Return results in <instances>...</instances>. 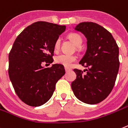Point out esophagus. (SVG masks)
I'll list each match as a JSON object with an SVG mask.
<instances>
[{
  "label": "esophagus",
  "mask_w": 128,
  "mask_h": 128,
  "mask_svg": "<svg viewBox=\"0 0 128 128\" xmlns=\"http://www.w3.org/2000/svg\"><path fill=\"white\" fill-rule=\"evenodd\" d=\"M64 68H65V71H66V72H68V71H69L70 70L69 68H67V67H65Z\"/></svg>",
  "instance_id": "34e87169"
}]
</instances>
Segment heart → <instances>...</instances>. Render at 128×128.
<instances>
[{
    "mask_svg": "<svg viewBox=\"0 0 128 128\" xmlns=\"http://www.w3.org/2000/svg\"><path fill=\"white\" fill-rule=\"evenodd\" d=\"M68 39L72 42L73 44L77 47V49H79V47L81 46L82 43V37L78 34L76 33H71L68 36ZM61 44V40L60 38H58L55 41L54 45V49L55 51H58L60 49ZM76 60V57L74 55H69V54H61L58 55L55 58V62L59 64H62L66 67H70L73 62Z\"/></svg>",
    "mask_w": 128,
    "mask_h": 128,
    "instance_id": "b5f03b06",
    "label": "heart"
}]
</instances>
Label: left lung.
Wrapping results in <instances>:
<instances>
[{
  "label": "left lung",
  "instance_id": "obj_1",
  "mask_svg": "<svg viewBox=\"0 0 128 128\" xmlns=\"http://www.w3.org/2000/svg\"><path fill=\"white\" fill-rule=\"evenodd\" d=\"M75 30L84 34L87 49L79 62L86 73L74 69L77 77L72 89L78 100L87 104L102 102L112 91L118 72L119 49L112 34L92 22H80Z\"/></svg>",
  "mask_w": 128,
  "mask_h": 128
}]
</instances>
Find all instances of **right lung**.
<instances>
[{"label":"right lung","instance_id":"add662e5","mask_svg":"<svg viewBox=\"0 0 128 128\" xmlns=\"http://www.w3.org/2000/svg\"><path fill=\"white\" fill-rule=\"evenodd\" d=\"M66 26L38 21L24 28L9 53L8 74L13 87L22 102L39 107L51 98L56 83L65 74L62 64L44 68L53 62L54 45Z\"/></svg>","mask_w":128,"mask_h":128}]
</instances>
